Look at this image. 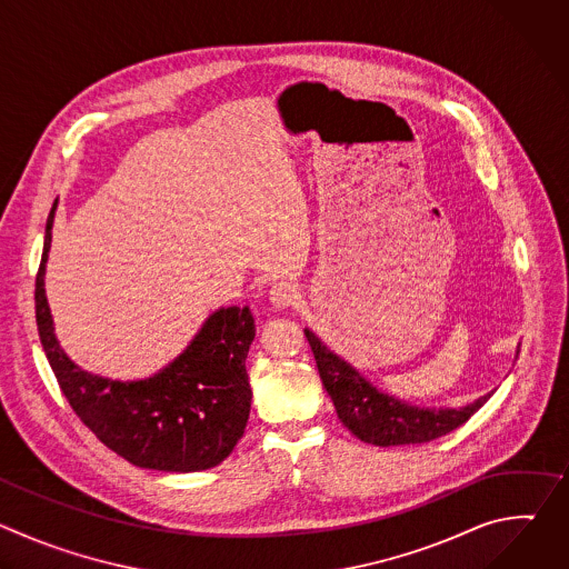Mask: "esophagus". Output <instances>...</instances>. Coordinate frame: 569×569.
<instances>
[{
  "mask_svg": "<svg viewBox=\"0 0 569 569\" xmlns=\"http://www.w3.org/2000/svg\"><path fill=\"white\" fill-rule=\"evenodd\" d=\"M297 301H299V290L295 286L281 281L270 288V303L274 308H288V306H295Z\"/></svg>",
  "mask_w": 569,
  "mask_h": 569,
  "instance_id": "esophagus-1",
  "label": "esophagus"
}]
</instances>
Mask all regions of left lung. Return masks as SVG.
<instances>
[{"mask_svg":"<svg viewBox=\"0 0 569 569\" xmlns=\"http://www.w3.org/2000/svg\"><path fill=\"white\" fill-rule=\"evenodd\" d=\"M303 333L312 349L321 385L331 396L340 421L360 441L371 446H415L439 439L463 426L493 393H483L463 408H421L371 385L310 329H303Z\"/></svg>","mask_w":569,"mask_h":569,"instance_id":"8db88e82","label":"left lung"}]
</instances>
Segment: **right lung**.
<instances>
[{"mask_svg":"<svg viewBox=\"0 0 569 569\" xmlns=\"http://www.w3.org/2000/svg\"><path fill=\"white\" fill-rule=\"evenodd\" d=\"M56 204L36 277V321L71 410L101 443L139 468L198 472L218 466L231 455L250 419L246 358L257 336L252 310L220 306L187 349L148 378L119 380L80 369L56 338L44 290Z\"/></svg>","mask_w":569,"mask_h":569,"instance_id":"right-lung-1","label":"right lung"}]
</instances>
